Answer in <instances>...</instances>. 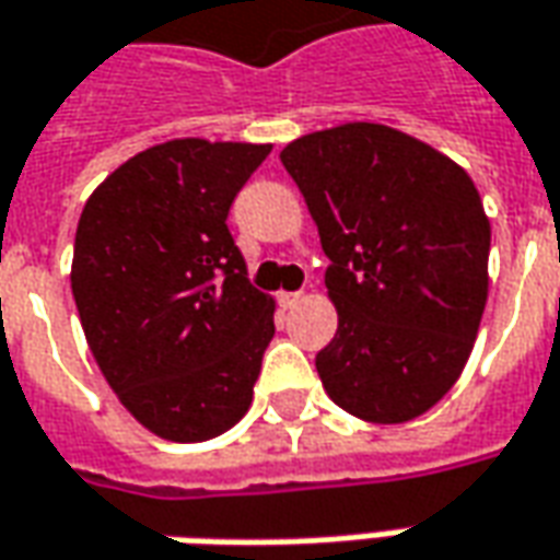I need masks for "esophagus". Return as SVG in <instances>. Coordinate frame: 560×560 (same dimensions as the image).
Returning a JSON list of instances; mask_svg holds the SVG:
<instances>
[{"mask_svg": "<svg viewBox=\"0 0 560 560\" xmlns=\"http://www.w3.org/2000/svg\"><path fill=\"white\" fill-rule=\"evenodd\" d=\"M300 300H303V294H300V291H281L279 306L281 310H294Z\"/></svg>", "mask_w": 560, "mask_h": 560, "instance_id": "1", "label": "esophagus"}]
</instances>
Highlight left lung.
Wrapping results in <instances>:
<instances>
[{
	"label": "left lung",
	"mask_w": 560,
	"mask_h": 560,
	"mask_svg": "<svg viewBox=\"0 0 560 560\" xmlns=\"http://www.w3.org/2000/svg\"><path fill=\"white\" fill-rule=\"evenodd\" d=\"M281 165L310 205L340 312L318 376L352 417L408 423L454 386L481 325V196L447 155L371 121L300 137Z\"/></svg>",
	"instance_id": "1"
}]
</instances>
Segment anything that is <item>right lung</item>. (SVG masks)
Segmentation results:
<instances>
[{
	"mask_svg": "<svg viewBox=\"0 0 560 560\" xmlns=\"http://www.w3.org/2000/svg\"><path fill=\"white\" fill-rule=\"evenodd\" d=\"M272 147L168 140L91 192L72 296L97 368L137 423L208 441L245 417L276 325L226 217Z\"/></svg>",
	"mask_w": 560,
	"mask_h": 560,
	"instance_id": "obj_1",
	"label": "right lung"
}]
</instances>
